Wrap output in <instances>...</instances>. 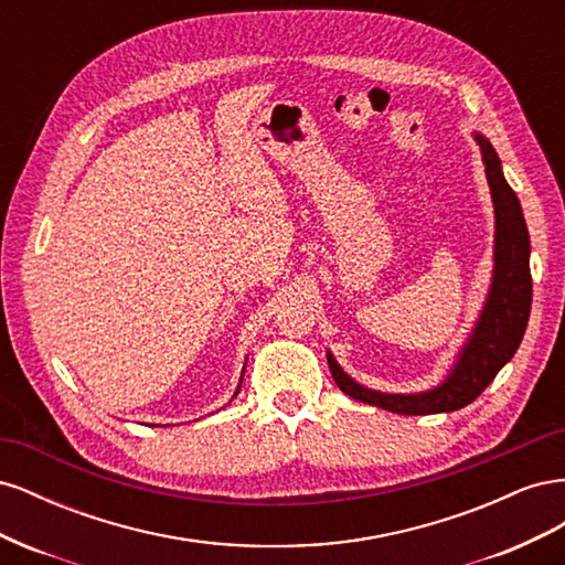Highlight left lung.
<instances>
[{
  "label": "left lung",
  "instance_id": "obj_1",
  "mask_svg": "<svg viewBox=\"0 0 565 565\" xmlns=\"http://www.w3.org/2000/svg\"><path fill=\"white\" fill-rule=\"evenodd\" d=\"M483 150L486 174L494 202V218H498V233H494V278L486 303V311L478 320L469 344L461 353L457 367L448 382L426 393L415 396H393V393L370 391L347 377L334 358L328 353L330 372L337 386L347 396L388 409L398 415H434L452 413L469 405L481 396V391L498 377V372L516 353L525 324L530 318V303H533V278H530V235L521 212V202L502 174L500 158L494 148L476 136Z\"/></svg>",
  "mask_w": 565,
  "mask_h": 565
}]
</instances>
